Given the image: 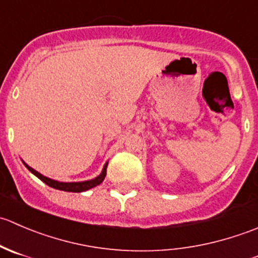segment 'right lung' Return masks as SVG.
<instances>
[{"mask_svg": "<svg viewBox=\"0 0 258 258\" xmlns=\"http://www.w3.org/2000/svg\"><path fill=\"white\" fill-rule=\"evenodd\" d=\"M25 163V162H23ZM26 167L28 168V170L31 171V172L33 173L35 176H37L38 178L41 179L42 182H45L46 184H48L49 187H52V188H56V189H61V191H66V192H83V191H87V189L92 188V187H96L97 184H100L101 182L103 181L106 177V168H107V163L105 165V167H103L102 170V173H101L98 177L93 178V179H90V181H85V182H58V181H54V179H51L48 177H46V176L41 175L40 172H37V171H35L33 168H31L30 166H27L25 163Z\"/></svg>", "mask_w": 258, "mask_h": 258, "instance_id": "1", "label": "right lung"}]
</instances>
